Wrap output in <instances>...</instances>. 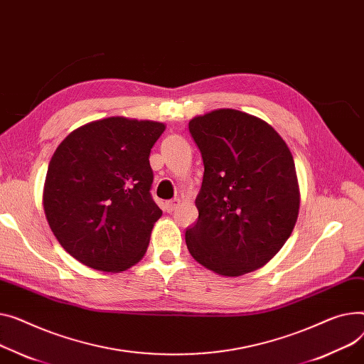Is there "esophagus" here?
<instances>
[{"instance_id": "esophagus-1", "label": "esophagus", "mask_w": 364, "mask_h": 364, "mask_svg": "<svg viewBox=\"0 0 364 364\" xmlns=\"http://www.w3.org/2000/svg\"><path fill=\"white\" fill-rule=\"evenodd\" d=\"M180 205V199H173V200H168L165 202V210L166 212H173L177 209V206Z\"/></svg>"}]
</instances>
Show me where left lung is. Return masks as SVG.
Returning a JSON list of instances; mask_svg holds the SVG:
<instances>
[{
    "label": "left lung",
    "mask_w": 364,
    "mask_h": 364,
    "mask_svg": "<svg viewBox=\"0 0 364 364\" xmlns=\"http://www.w3.org/2000/svg\"><path fill=\"white\" fill-rule=\"evenodd\" d=\"M188 132L205 173L198 221L186 230L187 249L220 275L252 272L279 252L296 225L300 191L293 155L268 123L237 109L195 117Z\"/></svg>",
    "instance_id": "1"
}]
</instances>
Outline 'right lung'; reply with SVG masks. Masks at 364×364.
Instances as JSON below:
<instances>
[{"label": "right lung", "mask_w": 364, "mask_h": 364, "mask_svg": "<svg viewBox=\"0 0 364 364\" xmlns=\"http://www.w3.org/2000/svg\"><path fill=\"white\" fill-rule=\"evenodd\" d=\"M165 126L109 117L70 133L45 180L48 224L89 268L119 272L146 252L162 210L154 202L151 149Z\"/></svg>", "instance_id": "obj_1"}]
</instances>
